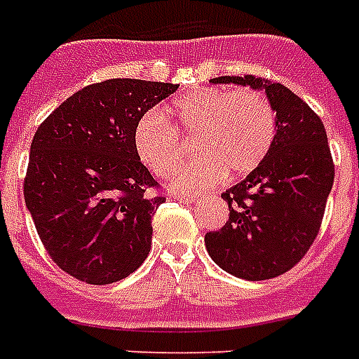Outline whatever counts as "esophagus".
Instances as JSON below:
<instances>
[{
	"mask_svg": "<svg viewBox=\"0 0 359 359\" xmlns=\"http://www.w3.org/2000/svg\"><path fill=\"white\" fill-rule=\"evenodd\" d=\"M175 199H177V201H180V203H196L197 196H177Z\"/></svg>",
	"mask_w": 359,
	"mask_h": 359,
	"instance_id": "obj_1",
	"label": "esophagus"
}]
</instances>
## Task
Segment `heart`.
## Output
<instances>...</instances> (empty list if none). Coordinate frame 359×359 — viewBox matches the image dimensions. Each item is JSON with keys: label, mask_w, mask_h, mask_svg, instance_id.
Here are the masks:
<instances>
[{"label": "heart", "mask_w": 359, "mask_h": 359, "mask_svg": "<svg viewBox=\"0 0 359 359\" xmlns=\"http://www.w3.org/2000/svg\"><path fill=\"white\" fill-rule=\"evenodd\" d=\"M169 121L156 109L134 126V149L156 177H171L194 143L197 160L175 177L173 188L196 191L216 184L222 177L238 179L251 173L268 156L276 140V109L255 89L199 87L169 106Z\"/></svg>", "instance_id": "heart-1"}]
</instances>
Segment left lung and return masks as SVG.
I'll return each mask as SVG.
<instances>
[{"mask_svg": "<svg viewBox=\"0 0 359 359\" xmlns=\"http://www.w3.org/2000/svg\"><path fill=\"white\" fill-rule=\"evenodd\" d=\"M212 83L264 89L278 132L268 156L222 194L229 222L207 233L208 255L236 278H278L304 259L317 238L334 184V158L324 124L298 95L253 76H222Z\"/></svg>", "mask_w": 359, "mask_h": 359, "instance_id": "8db88e82", "label": "left lung"}]
</instances>
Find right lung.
Segmentation results:
<instances>
[{"instance_id": "1", "label": "right lung", "mask_w": 359, "mask_h": 359, "mask_svg": "<svg viewBox=\"0 0 359 359\" xmlns=\"http://www.w3.org/2000/svg\"><path fill=\"white\" fill-rule=\"evenodd\" d=\"M179 86L114 78L83 87L42 121L31 141L24 199L44 250L91 285L135 272L165 201L134 149V126Z\"/></svg>"}]
</instances>
